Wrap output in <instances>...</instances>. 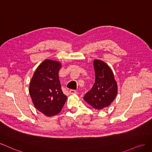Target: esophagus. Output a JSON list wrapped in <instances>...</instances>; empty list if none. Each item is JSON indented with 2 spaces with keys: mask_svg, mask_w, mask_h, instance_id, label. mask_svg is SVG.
I'll return each instance as SVG.
<instances>
[{
  "mask_svg": "<svg viewBox=\"0 0 152 152\" xmlns=\"http://www.w3.org/2000/svg\"><path fill=\"white\" fill-rule=\"evenodd\" d=\"M69 93L71 94H77V91L75 90H69Z\"/></svg>",
  "mask_w": 152,
  "mask_h": 152,
  "instance_id": "esophagus-1",
  "label": "esophagus"
}]
</instances>
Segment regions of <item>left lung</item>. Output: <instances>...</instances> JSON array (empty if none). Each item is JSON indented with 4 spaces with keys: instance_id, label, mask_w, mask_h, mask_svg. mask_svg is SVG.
Returning <instances> with one entry per match:
<instances>
[{
    "instance_id": "left-lung-1",
    "label": "left lung",
    "mask_w": 152,
    "mask_h": 152,
    "mask_svg": "<svg viewBox=\"0 0 152 152\" xmlns=\"http://www.w3.org/2000/svg\"><path fill=\"white\" fill-rule=\"evenodd\" d=\"M95 82L83 99L96 110L108 107L117 94V84L110 67L99 59L94 61Z\"/></svg>"
}]
</instances>
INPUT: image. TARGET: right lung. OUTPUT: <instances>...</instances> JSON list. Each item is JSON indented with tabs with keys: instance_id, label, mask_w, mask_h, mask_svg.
Returning <instances> with one entry per match:
<instances>
[{
	"instance_id": "obj_1",
	"label": "right lung",
	"mask_w": 152,
	"mask_h": 152,
	"mask_svg": "<svg viewBox=\"0 0 152 152\" xmlns=\"http://www.w3.org/2000/svg\"><path fill=\"white\" fill-rule=\"evenodd\" d=\"M61 66L60 62L45 59L38 66L30 83L29 93L34 106L47 117L59 113L67 100L58 78Z\"/></svg>"
}]
</instances>
